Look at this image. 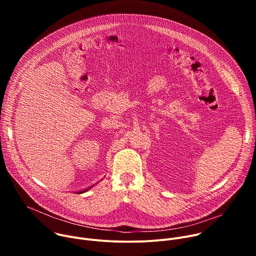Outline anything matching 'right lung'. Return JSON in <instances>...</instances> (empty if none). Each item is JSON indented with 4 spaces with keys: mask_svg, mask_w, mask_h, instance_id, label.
<instances>
[{
    "mask_svg": "<svg viewBox=\"0 0 256 256\" xmlns=\"http://www.w3.org/2000/svg\"><path fill=\"white\" fill-rule=\"evenodd\" d=\"M94 186H90V188H85V190H80V192H77V194H83V192H88L90 188H92Z\"/></svg>",
    "mask_w": 256,
    "mask_h": 256,
    "instance_id": "obj_1",
    "label": "right lung"
}]
</instances>
